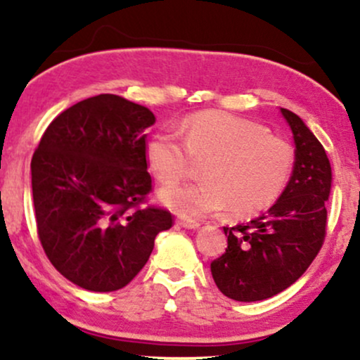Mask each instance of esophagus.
<instances>
[{"label": "esophagus", "instance_id": "34e87169", "mask_svg": "<svg viewBox=\"0 0 360 360\" xmlns=\"http://www.w3.org/2000/svg\"><path fill=\"white\" fill-rule=\"evenodd\" d=\"M176 224L181 227H185V229H198L200 227V222L198 221H193V219H185V217H180Z\"/></svg>", "mask_w": 360, "mask_h": 360}]
</instances>
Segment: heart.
I'll return each instance as SVG.
<instances>
[{"label": "heart", "mask_w": 360, "mask_h": 360, "mask_svg": "<svg viewBox=\"0 0 360 360\" xmlns=\"http://www.w3.org/2000/svg\"><path fill=\"white\" fill-rule=\"evenodd\" d=\"M181 134L160 129L148 138L146 165L162 184L160 200L184 217L224 207L236 217L263 212L280 198L295 168V148L259 122L222 111L185 117ZM204 162L205 181L172 184Z\"/></svg>", "instance_id": "heart-1"}]
</instances>
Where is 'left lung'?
<instances>
[{"instance_id": "left-lung-1", "label": "left lung", "mask_w": 360, "mask_h": 360, "mask_svg": "<svg viewBox=\"0 0 360 360\" xmlns=\"http://www.w3.org/2000/svg\"><path fill=\"white\" fill-rule=\"evenodd\" d=\"M281 114L297 148L288 185L266 214L224 227L226 252L210 263L217 288L236 302H259L293 285L319 255L327 234L330 162L297 114L283 108Z\"/></svg>"}]
</instances>
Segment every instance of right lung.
I'll return each instance as SVG.
<instances>
[{
	"mask_svg": "<svg viewBox=\"0 0 360 360\" xmlns=\"http://www.w3.org/2000/svg\"><path fill=\"white\" fill-rule=\"evenodd\" d=\"M155 114L114 94L70 105L32 158L37 232L62 276L89 291L121 290L141 271L173 215L143 205L153 190L146 128Z\"/></svg>",
	"mask_w": 360,
	"mask_h": 360,
	"instance_id": "obj_1",
	"label": "right lung"
}]
</instances>
